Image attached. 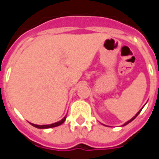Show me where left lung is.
<instances>
[{
	"mask_svg": "<svg viewBox=\"0 0 159 159\" xmlns=\"http://www.w3.org/2000/svg\"><path fill=\"white\" fill-rule=\"evenodd\" d=\"M141 110H142V108H141V109H140V110L139 111H138V112H137L136 115H135V116H134V117H132V118H131V119L129 120V121H128V122H126V123H124V124H123V126H125V125H127V124H128V123H129L130 122H132V121H133V120L134 119V118H135V117H136L137 116H138V115H139V113H140V111H141Z\"/></svg>",
	"mask_w": 159,
	"mask_h": 159,
	"instance_id": "obj_1",
	"label": "left lung"
}]
</instances>
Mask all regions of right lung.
I'll use <instances>...</instances> for the list:
<instances>
[{
	"label": "right lung",
	"mask_w": 159,
	"mask_h": 159,
	"mask_svg": "<svg viewBox=\"0 0 159 159\" xmlns=\"http://www.w3.org/2000/svg\"><path fill=\"white\" fill-rule=\"evenodd\" d=\"M66 119V116L63 119H61L60 121L59 122H57V123H52V124H48V125H37V124H34V123H31L30 124L32 125V126L36 127L37 129H50V128H53V127H57V126H59L60 124H62Z\"/></svg>",
	"instance_id": "obj_1"
}]
</instances>
